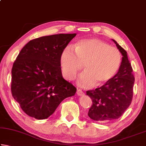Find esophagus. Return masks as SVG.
<instances>
[{"label": "esophagus", "mask_w": 146, "mask_h": 146, "mask_svg": "<svg viewBox=\"0 0 146 146\" xmlns=\"http://www.w3.org/2000/svg\"><path fill=\"white\" fill-rule=\"evenodd\" d=\"M76 94H77L78 96H82L84 93L83 91L81 90H80V89H78V90H76Z\"/></svg>", "instance_id": "esophagus-1"}]
</instances>
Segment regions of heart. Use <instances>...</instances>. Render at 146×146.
<instances>
[{"label":"heart","instance_id":"b5f03b06","mask_svg":"<svg viewBox=\"0 0 146 146\" xmlns=\"http://www.w3.org/2000/svg\"><path fill=\"white\" fill-rule=\"evenodd\" d=\"M121 62L118 49L97 38L79 40L75 50L68 47L60 58L62 74L68 80H73L84 66V73L77 79V84L85 88L107 84L118 72Z\"/></svg>","mask_w":146,"mask_h":146}]
</instances>
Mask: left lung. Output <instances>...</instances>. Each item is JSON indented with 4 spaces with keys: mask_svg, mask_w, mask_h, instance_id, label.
<instances>
[{
    "mask_svg": "<svg viewBox=\"0 0 146 146\" xmlns=\"http://www.w3.org/2000/svg\"><path fill=\"white\" fill-rule=\"evenodd\" d=\"M122 55L117 73L107 84L86 91L93 104L88 112L90 118L105 122L120 118L132 101L135 77L127 52L112 39Z\"/></svg>",
    "mask_w": 146,
    "mask_h": 146,
    "instance_id": "8db88e82",
    "label": "left lung"
}]
</instances>
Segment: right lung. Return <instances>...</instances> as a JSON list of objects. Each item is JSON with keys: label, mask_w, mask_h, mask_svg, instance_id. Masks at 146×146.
Wrapping results in <instances>:
<instances>
[{"label": "right lung", "mask_w": 146, "mask_h": 146, "mask_svg": "<svg viewBox=\"0 0 146 146\" xmlns=\"http://www.w3.org/2000/svg\"><path fill=\"white\" fill-rule=\"evenodd\" d=\"M76 35L56 34L41 36L27 43L20 51L11 70L13 97L24 112L38 120L48 118L76 88L64 80L60 58Z\"/></svg>", "instance_id": "add662e5"}]
</instances>
